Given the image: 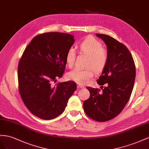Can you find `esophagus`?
I'll list each match as a JSON object with an SVG mask.
<instances>
[{
  "label": "esophagus",
  "mask_w": 149,
  "mask_h": 149,
  "mask_svg": "<svg viewBox=\"0 0 149 149\" xmlns=\"http://www.w3.org/2000/svg\"><path fill=\"white\" fill-rule=\"evenodd\" d=\"M77 87H78L79 88H85V87H84V86H80V85H78V86H77Z\"/></svg>",
  "instance_id": "34e87169"
}]
</instances>
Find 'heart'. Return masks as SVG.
I'll list each match as a JSON object with an SVG mask.
<instances>
[{
	"instance_id": "obj_1",
	"label": "heart",
	"mask_w": 149,
	"mask_h": 149,
	"mask_svg": "<svg viewBox=\"0 0 149 149\" xmlns=\"http://www.w3.org/2000/svg\"><path fill=\"white\" fill-rule=\"evenodd\" d=\"M80 52L88 56L86 69L75 68L69 72L67 77L80 85H84L93 76V71H102L108 62L109 56L107 50L104 49L103 45L95 37L88 36L80 44ZM76 58V52L74 47L68 50L65 56L67 65L72 67L74 64Z\"/></svg>"
}]
</instances>
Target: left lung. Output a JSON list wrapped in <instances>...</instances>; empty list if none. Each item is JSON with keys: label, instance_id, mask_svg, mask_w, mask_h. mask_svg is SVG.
Listing matches in <instances>:
<instances>
[{"label": "left lung", "instance_id": "1", "mask_svg": "<svg viewBox=\"0 0 149 149\" xmlns=\"http://www.w3.org/2000/svg\"><path fill=\"white\" fill-rule=\"evenodd\" d=\"M96 36L107 45L109 59L97 80L102 91L87 87L91 95L84 102L83 107L89 117L105 122L118 116L128 102L135 82V65L125 45L109 36ZM104 84L106 86L103 87Z\"/></svg>", "mask_w": 149, "mask_h": 149}]
</instances>
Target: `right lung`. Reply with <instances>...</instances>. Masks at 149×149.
<instances>
[{
	"instance_id": "add662e5",
	"label": "right lung",
	"mask_w": 149,
	"mask_h": 149,
	"mask_svg": "<svg viewBox=\"0 0 149 149\" xmlns=\"http://www.w3.org/2000/svg\"><path fill=\"white\" fill-rule=\"evenodd\" d=\"M74 41L69 33H41L31 40L20 58L18 65L20 97L32 113L42 119L50 120L60 116L77 88L71 80L53 84L62 77L66 54Z\"/></svg>"
}]
</instances>
